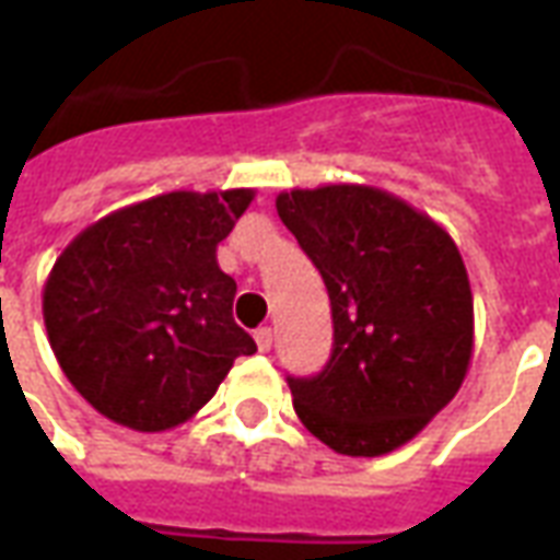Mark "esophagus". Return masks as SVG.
<instances>
[{"mask_svg":"<svg viewBox=\"0 0 560 560\" xmlns=\"http://www.w3.org/2000/svg\"><path fill=\"white\" fill-rule=\"evenodd\" d=\"M255 343H258V349H261V352H270V349H272V328H258V331H255Z\"/></svg>","mask_w":560,"mask_h":560,"instance_id":"1","label":"esophagus"}]
</instances>
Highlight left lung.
Here are the masks:
<instances>
[{
	"label": "left lung",
	"mask_w": 560,
	"mask_h": 560,
	"mask_svg": "<svg viewBox=\"0 0 560 560\" xmlns=\"http://www.w3.org/2000/svg\"><path fill=\"white\" fill-rule=\"evenodd\" d=\"M276 211L326 281L335 349L290 378L299 420L337 455L399 450L455 399L472 361V290L452 234L373 185L293 187Z\"/></svg>",
	"instance_id": "left-lung-1"
}]
</instances>
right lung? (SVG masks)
Here are the masks:
<instances>
[{"mask_svg": "<svg viewBox=\"0 0 560 560\" xmlns=\"http://www.w3.org/2000/svg\"><path fill=\"white\" fill-rule=\"evenodd\" d=\"M252 187L173 190L79 232L43 284V323L63 375L108 420L166 432L202 408L255 340L232 317L217 264Z\"/></svg>", "mask_w": 560, "mask_h": 560, "instance_id": "obj_1", "label": "right lung"}]
</instances>
